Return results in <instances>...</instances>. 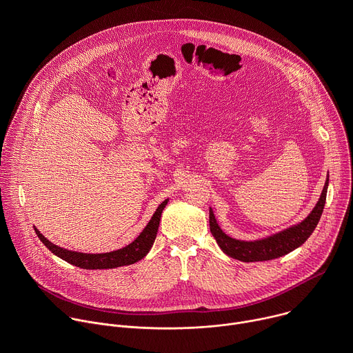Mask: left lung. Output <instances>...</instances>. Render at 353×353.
Here are the masks:
<instances>
[{"mask_svg": "<svg viewBox=\"0 0 353 353\" xmlns=\"http://www.w3.org/2000/svg\"><path fill=\"white\" fill-rule=\"evenodd\" d=\"M328 181H330V176H327L325 179V184L321 191V195L317 201L316 207L312 210V212L303 221H300L299 223L292 225L281 232H276L274 234H270L267 237L257 239V240L234 239L226 234L221 229L212 208H210L211 233L226 256L243 263L270 261V260L286 256L288 253H290V251L303 244L314 232L325 205Z\"/></svg>", "mask_w": 353, "mask_h": 353, "instance_id": "1", "label": "left lung"}]
</instances>
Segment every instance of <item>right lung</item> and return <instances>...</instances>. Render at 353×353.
I'll return each mask as SVG.
<instances>
[{"instance_id": "1", "label": "right lung", "mask_w": 353, "mask_h": 353, "mask_svg": "<svg viewBox=\"0 0 353 353\" xmlns=\"http://www.w3.org/2000/svg\"><path fill=\"white\" fill-rule=\"evenodd\" d=\"M168 203H169V199L163 201V203L157 208L155 214L152 215V218H150L148 225L143 228V230L130 244H127L125 247H121L119 250L109 251V253H79V251L68 250V248L60 247V245L50 241L48 239H46L37 230L36 226H33V229H34L37 237L40 239V241L50 251H52L54 256L60 257L61 260H64L75 267L83 268V270H112V268H119V267L131 265L134 263H138L149 253V250L152 248L154 241L157 239L161 216H162V212H163L165 207L168 205Z\"/></svg>"}]
</instances>
